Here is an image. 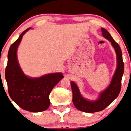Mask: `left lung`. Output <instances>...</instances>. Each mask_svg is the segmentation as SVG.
<instances>
[{
	"label": "left lung",
	"instance_id": "obj_1",
	"mask_svg": "<svg viewBox=\"0 0 131 131\" xmlns=\"http://www.w3.org/2000/svg\"><path fill=\"white\" fill-rule=\"evenodd\" d=\"M103 36L110 41L115 50L117 55V68L110 85L101 93L97 100L90 101L82 96L77 85L71 82V88L73 93L72 101L78 110L88 113H93L103 111L115 99L119 94L121 89V81L124 71V63L123 62L121 49L118 43L114 40L111 35L105 29H101Z\"/></svg>",
	"mask_w": 131,
	"mask_h": 131
}]
</instances>
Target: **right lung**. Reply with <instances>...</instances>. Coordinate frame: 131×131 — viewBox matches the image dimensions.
Returning a JSON list of instances; mask_svg holds the SVG:
<instances>
[{
	"mask_svg": "<svg viewBox=\"0 0 131 131\" xmlns=\"http://www.w3.org/2000/svg\"><path fill=\"white\" fill-rule=\"evenodd\" d=\"M30 29L23 31L10 47L5 78L11 99L24 110L39 112L49 107L50 93L63 76L61 73H55L30 78L23 73L17 62L16 52L23 35Z\"/></svg>",
	"mask_w": 131,
	"mask_h": 131,
	"instance_id": "add662e5",
	"label": "right lung"
}]
</instances>
